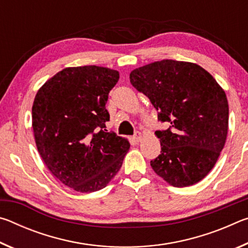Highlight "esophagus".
<instances>
[{
	"label": "esophagus",
	"mask_w": 248,
	"mask_h": 248,
	"mask_svg": "<svg viewBox=\"0 0 248 248\" xmlns=\"http://www.w3.org/2000/svg\"><path fill=\"white\" fill-rule=\"evenodd\" d=\"M133 139L136 140V141H141V139H142V134H141V132H139V131H137L136 133H134V136H133Z\"/></svg>",
	"instance_id": "obj_1"
}]
</instances>
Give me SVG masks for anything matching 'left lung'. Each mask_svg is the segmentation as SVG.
I'll list each match as a JSON object with an SVG mask.
<instances>
[{
    "instance_id": "8db88e82",
    "label": "left lung",
    "mask_w": 248,
    "mask_h": 248,
    "mask_svg": "<svg viewBox=\"0 0 248 248\" xmlns=\"http://www.w3.org/2000/svg\"><path fill=\"white\" fill-rule=\"evenodd\" d=\"M132 86L143 93L170 124L155 131L161 154L151 161L159 177L174 187L203 179L224 148L229 104L223 89L196 63L162 60L133 70Z\"/></svg>"
}]
</instances>
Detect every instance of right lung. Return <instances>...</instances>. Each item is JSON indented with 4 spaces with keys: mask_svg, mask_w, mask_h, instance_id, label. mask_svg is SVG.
Masks as SVG:
<instances>
[{
    "mask_svg": "<svg viewBox=\"0 0 248 248\" xmlns=\"http://www.w3.org/2000/svg\"><path fill=\"white\" fill-rule=\"evenodd\" d=\"M116 70L65 68L37 92L31 109L37 149L46 166L78 192L103 189L118 173L130 143L106 130L108 94Z\"/></svg>",
    "mask_w": 248,
    "mask_h": 248,
    "instance_id": "right-lung-1",
    "label": "right lung"
}]
</instances>
